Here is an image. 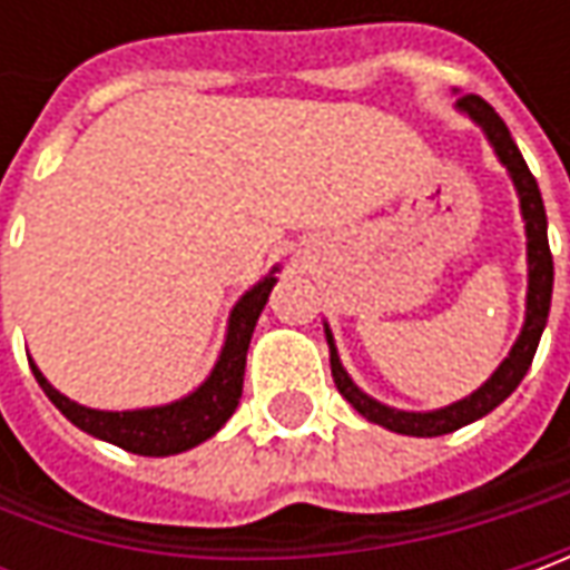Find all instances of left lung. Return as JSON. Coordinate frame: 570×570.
<instances>
[{
  "mask_svg": "<svg viewBox=\"0 0 570 570\" xmlns=\"http://www.w3.org/2000/svg\"><path fill=\"white\" fill-rule=\"evenodd\" d=\"M460 110H466L472 120L479 122L489 136V142L494 145L501 165L511 170L514 177V187L520 193V208H523V222H527V259H530V292H527V323H523V333L514 342L511 355L501 362V367L494 371L489 381L482 383L472 396L460 400V403L448 405V409H438V412H400V409H390L381 405L377 400H371L367 393H362L352 377L345 374V367L340 364L336 355V345L333 336L326 330V342H330V367H333V381L336 390L348 403L362 412L367 422L374 425L390 428L396 434H412V438H438V434H450L456 428L470 425L475 419L489 415L494 405H501L511 393L517 390V383L523 381V374L530 371L533 355H537V345L542 340V330H546V320H549V304H552V250H549V234H546V206H542V196H539L537 177L530 174V167L523 161L520 148L511 139L504 120L494 114L492 104L479 98V95H463L456 100Z\"/></svg>",
  "mask_w": 570,
  "mask_h": 570,
  "instance_id": "obj_1",
  "label": "left lung"
}]
</instances>
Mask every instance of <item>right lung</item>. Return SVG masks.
Returning a JSON list of instances; mask_svg holds the SVG:
<instances>
[{
  "mask_svg": "<svg viewBox=\"0 0 570 570\" xmlns=\"http://www.w3.org/2000/svg\"><path fill=\"white\" fill-rule=\"evenodd\" d=\"M275 278L266 275L259 285H253L247 295L237 301L230 311L228 340L222 348V358L208 381L189 393L187 400H177L170 405H155V409H136V412H100V409H85V405L66 400L59 390H53L47 377L31 364L33 377L40 390L50 396V403L81 431L95 434L100 441H110L129 453L142 456H170L184 450L203 444L218 428L228 422L237 409L240 390H244V364H247V348L256 320L263 314Z\"/></svg>",
  "mask_w": 570,
  "mask_h": 570,
  "instance_id": "add662e5",
  "label": "right lung"
}]
</instances>
